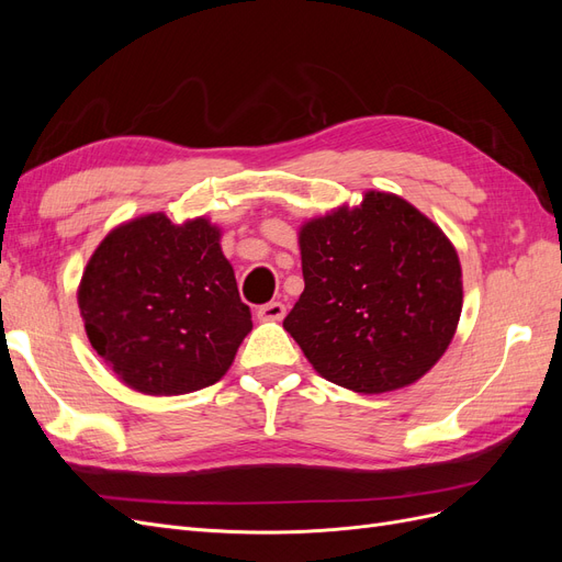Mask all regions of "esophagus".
Masks as SVG:
<instances>
[{"label":"esophagus","instance_id":"esophagus-1","mask_svg":"<svg viewBox=\"0 0 562 562\" xmlns=\"http://www.w3.org/2000/svg\"><path fill=\"white\" fill-rule=\"evenodd\" d=\"M283 316H285L283 302H269V304H262V307L258 310L260 321H281Z\"/></svg>","mask_w":562,"mask_h":562}]
</instances>
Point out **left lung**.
<instances>
[{
	"label": "left lung",
	"instance_id": "1",
	"mask_svg": "<svg viewBox=\"0 0 562 562\" xmlns=\"http://www.w3.org/2000/svg\"><path fill=\"white\" fill-rule=\"evenodd\" d=\"M304 291L283 328L312 368L356 394L415 384L450 347L462 265L434 220L398 194L368 190L297 232Z\"/></svg>",
	"mask_w": 562,
	"mask_h": 562
}]
</instances>
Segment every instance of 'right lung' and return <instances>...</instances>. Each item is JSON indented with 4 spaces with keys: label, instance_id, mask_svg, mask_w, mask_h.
Wrapping results in <instances>:
<instances>
[{
    "label": "right lung",
    "instance_id": "add662e5",
    "mask_svg": "<svg viewBox=\"0 0 562 562\" xmlns=\"http://www.w3.org/2000/svg\"><path fill=\"white\" fill-rule=\"evenodd\" d=\"M209 217L147 213L114 227L83 269L77 302L89 342L133 391L182 396L215 384L250 333Z\"/></svg>",
    "mask_w": 562,
    "mask_h": 562
}]
</instances>
